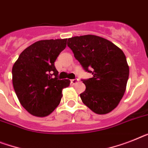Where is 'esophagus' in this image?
Here are the masks:
<instances>
[{"mask_svg":"<svg viewBox=\"0 0 148 148\" xmlns=\"http://www.w3.org/2000/svg\"><path fill=\"white\" fill-rule=\"evenodd\" d=\"M79 82V79H72L71 80V82L73 83V85H75V84H76L77 82Z\"/></svg>","mask_w":148,"mask_h":148,"instance_id":"34e87169","label":"esophagus"}]
</instances>
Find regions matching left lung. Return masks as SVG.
<instances>
[{"instance_id": "left-lung-1", "label": "left lung", "mask_w": 148, "mask_h": 148, "mask_svg": "<svg viewBox=\"0 0 148 148\" xmlns=\"http://www.w3.org/2000/svg\"><path fill=\"white\" fill-rule=\"evenodd\" d=\"M67 46L92 78L82 79L86 86L82 101L97 114L115 109L126 88L129 68L123 51L111 41L93 35L68 39Z\"/></svg>"}]
</instances>
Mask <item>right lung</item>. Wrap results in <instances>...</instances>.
Returning <instances> with one entry per match:
<instances>
[{
  "mask_svg": "<svg viewBox=\"0 0 148 148\" xmlns=\"http://www.w3.org/2000/svg\"><path fill=\"white\" fill-rule=\"evenodd\" d=\"M67 39L41 40L20 53L12 69L13 85L21 105L35 116H48L60 103L62 89L70 84L60 79L54 62Z\"/></svg>",
  "mask_w": 148,
  "mask_h": 148,
  "instance_id": "obj_1",
  "label": "right lung"
}]
</instances>
